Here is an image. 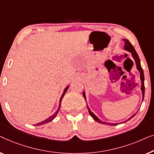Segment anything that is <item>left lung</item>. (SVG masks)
<instances>
[{
    "mask_svg": "<svg viewBox=\"0 0 154 154\" xmlns=\"http://www.w3.org/2000/svg\"><path fill=\"white\" fill-rule=\"evenodd\" d=\"M123 40L124 41L125 44H124V48L125 50H126L128 51H129V52L131 53V55L133 56V58H134V60H135V63H136V66H137V69L138 70H139V72L140 73V79H141V82H142V85H141V91H142V101L143 100H144V91H145V87H144V71H143L142 68V66H141V64H140V58L139 56H138L137 52H136L135 48H134V47L133 45H131V43L130 42L129 40H128L127 39H123ZM83 96L84 99H85L86 100V95H85V92H83ZM87 108H88V112H89L90 115L92 116L93 118H94V119L97 121V122H98L100 123H102V124H108V125H116L118 124V123H107V122H104V121H101L100 119H99L97 117V116L95 115V114L93 113V112L91 111L89 107H88V106L87 105ZM135 114L134 115H133L131 116V117H130L128 119L125 121L124 122H126L127 121H128L131 119L133 117V116H135Z\"/></svg>",
    "mask_w": 154,
    "mask_h": 154,
    "instance_id": "obj_1",
    "label": "left lung"
}]
</instances>
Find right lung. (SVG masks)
<instances>
[{"label":"right lung","mask_w":154,"mask_h":154,"mask_svg":"<svg viewBox=\"0 0 154 154\" xmlns=\"http://www.w3.org/2000/svg\"><path fill=\"white\" fill-rule=\"evenodd\" d=\"M68 86H67V87L64 89V91H63V93L62 96H61V97H60V100H59V105H58V109L56 110V112H55V113L54 114H52V115H51V116H49V117L47 118V119H45V121H41V122L38 123H37V124H35V125H40L45 124V123H47L50 122V121H52V120L54 119V118L56 117V115H57V114L58 113V112H59V109H60V104H61L62 99H63V98L64 95H65V94H66V92L67 91V90H68Z\"/></svg>","instance_id":"add662e5"}]
</instances>
